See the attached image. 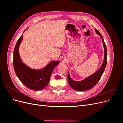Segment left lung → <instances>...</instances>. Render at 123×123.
<instances>
[{
	"mask_svg": "<svg viewBox=\"0 0 123 123\" xmlns=\"http://www.w3.org/2000/svg\"><path fill=\"white\" fill-rule=\"evenodd\" d=\"M95 31L96 34L98 35L101 37L103 42V46L104 48V61L100 67L92 75L85 78V79L80 81H75L72 80L69 75V73H68V80L70 86L74 90L76 91H86L91 89L98 83L99 79L101 77L103 74L104 70L105 69L107 61V52L106 44L104 42V40L102 37V35L100 32L95 29Z\"/></svg>",
	"mask_w": 123,
	"mask_h": 123,
	"instance_id": "8db88e82",
	"label": "left lung"
}]
</instances>
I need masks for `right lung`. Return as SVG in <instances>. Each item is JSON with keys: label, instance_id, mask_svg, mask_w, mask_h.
<instances>
[{"label": "right lung", "instance_id": "right-lung-1", "mask_svg": "<svg viewBox=\"0 0 123 123\" xmlns=\"http://www.w3.org/2000/svg\"><path fill=\"white\" fill-rule=\"evenodd\" d=\"M23 33L18 40L14 50L13 65L15 72L21 82L28 88L35 91L43 90L49 84L51 73L55 67L60 63V61H51L43 68L40 69H31L24 64L19 53V48L23 40Z\"/></svg>", "mask_w": 123, "mask_h": 123}]
</instances>
